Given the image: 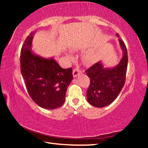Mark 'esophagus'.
<instances>
[{"mask_svg":"<svg viewBox=\"0 0 148 148\" xmlns=\"http://www.w3.org/2000/svg\"><path fill=\"white\" fill-rule=\"evenodd\" d=\"M82 73V71H80V69H74L73 70V76L74 77H77L78 75Z\"/></svg>","mask_w":148,"mask_h":148,"instance_id":"1","label":"esophagus"}]
</instances>
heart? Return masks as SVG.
<instances>
[{
    "mask_svg": "<svg viewBox=\"0 0 148 148\" xmlns=\"http://www.w3.org/2000/svg\"><path fill=\"white\" fill-rule=\"evenodd\" d=\"M67 56L69 59H72V57L70 53L67 54ZM97 59H98V57H97V55L95 53V52L92 51H89L86 53L84 56V60L85 62H87V64H92L95 63V62L97 61Z\"/></svg>",
    "mask_w": 148,
    "mask_h": 148,
    "instance_id": "b5f03b06",
    "label": "heart"
}]
</instances>
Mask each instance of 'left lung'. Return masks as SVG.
Returning <instances> with one entry per match:
<instances>
[{"mask_svg":"<svg viewBox=\"0 0 148 148\" xmlns=\"http://www.w3.org/2000/svg\"><path fill=\"white\" fill-rule=\"evenodd\" d=\"M116 36H119L118 34ZM119 42L123 57L117 66L111 69L104 68L101 61H99L86 71L91 81L87 91V101L95 107L102 108L111 104L124 86L128 55L124 42L121 39H119Z\"/></svg>","mask_w":148,"mask_h":148,"instance_id":"8db88e82","label":"left lung"}]
</instances>
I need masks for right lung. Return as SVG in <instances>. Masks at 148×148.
<instances>
[{
	"mask_svg": "<svg viewBox=\"0 0 148 148\" xmlns=\"http://www.w3.org/2000/svg\"><path fill=\"white\" fill-rule=\"evenodd\" d=\"M34 32L21 47V72L28 93L33 101L45 109L61 106L65 101L67 87L73 79L72 69H64L53 58L46 59L31 51Z\"/></svg>",
	"mask_w": 148,
	"mask_h": 148,
	"instance_id": "obj_1",
	"label": "right lung"
}]
</instances>
